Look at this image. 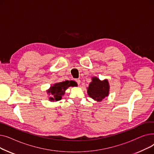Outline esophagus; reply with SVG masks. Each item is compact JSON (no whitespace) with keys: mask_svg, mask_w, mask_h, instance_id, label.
<instances>
[{"mask_svg":"<svg viewBox=\"0 0 154 154\" xmlns=\"http://www.w3.org/2000/svg\"><path fill=\"white\" fill-rule=\"evenodd\" d=\"M75 81L77 82V83L78 84H80V79H76Z\"/></svg>","mask_w":154,"mask_h":154,"instance_id":"esophagus-1","label":"esophagus"}]
</instances>
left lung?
Masks as SVG:
<instances>
[{"label": "left lung", "mask_w": 154, "mask_h": 154, "mask_svg": "<svg viewBox=\"0 0 154 154\" xmlns=\"http://www.w3.org/2000/svg\"><path fill=\"white\" fill-rule=\"evenodd\" d=\"M110 85L107 79L100 80L98 77H92V82L87 87V94L95 101L101 102L109 96Z\"/></svg>", "instance_id": "obj_1"}]
</instances>
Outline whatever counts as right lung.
<instances>
[{
  "mask_svg": "<svg viewBox=\"0 0 154 154\" xmlns=\"http://www.w3.org/2000/svg\"><path fill=\"white\" fill-rule=\"evenodd\" d=\"M74 85H72L70 81L66 80V81L55 83L53 85H51L49 89L47 91V94L51 95L48 98L51 102H57L62 99V96L64 95L66 91L67 88Z\"/></svg>",
  "mask_w": 154,
  "mask_h": 154,
  "instance_id": "obj_1",
  "label": "right lung"
}]
</instances>
